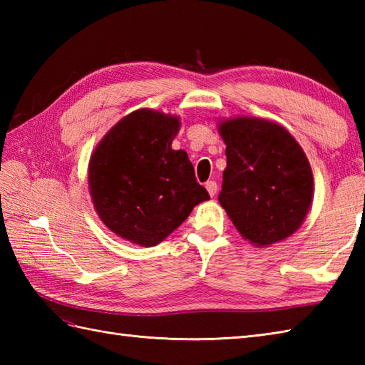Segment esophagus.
<instances>
[{
    "mask_svg": "<svg viewBox=\"0 0 365 365\" xmlns=\"http://www.w3.org/2000/svg\"><path fill=\"white\" fill-rule=\"evenodd\" d=\"M205 188H207V191H208V195H210V196L213 197V196L216 195V191H218V183L210 180V182L205 183Z\"/></svg>",
    "mask_w": 365,
    "mask_h": 365,
    "instance_id": "34e87169",
    "label": "esophagus"
}]
</instances>
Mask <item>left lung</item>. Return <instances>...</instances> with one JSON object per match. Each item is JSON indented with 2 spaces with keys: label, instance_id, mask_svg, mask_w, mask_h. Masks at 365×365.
Masks as SVG:
<instances>
[{
  "label": "left lung",
  "instance_id": "left-lung-1",
  "mask_svg": "<svg viewBox=\"0 0 365 365\" xmlns=\"http://www.w3.org/2000/svg\"><path fill=\"white\" fill-rule=\"evenodd\" d=\"M227 168L218 200L230 221L255 246L292 235L314 195L311 165L294 138L273 122L237 118L222 122Z\"/></svg>",
  "mask_w": 365,
  "mask_h": 365
}]
</instances>
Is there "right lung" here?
<instances>
[{
    "label": "right lung",
    "mask_w": 365,
    "mask_h": 365,
    "mask_svg": "<svg viewBox=\"0 0 365 365\" xmlns=\"http://www.w3.org/2000/svg\"><path fill=\"white\" fill-rule=\"evenodd\" d=\"M178 128L173 115L138 110L115 123L91 157L89 190L100 220L136 245H158L210 199L187 152L170 147Z\"/></svg>",
    "instance_id": "add662e5"
}]
</instances>
